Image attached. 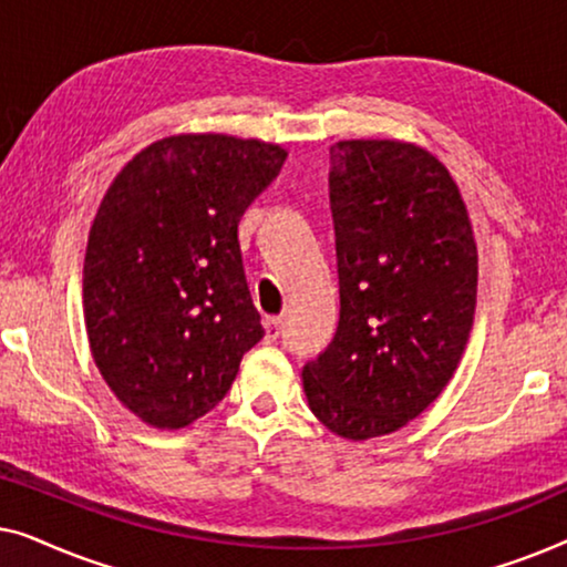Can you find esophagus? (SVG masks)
Returning <instances> with one entry per match:
<instances>
[{
    "instance_id": "esophagus-1",
    "label": "esophagus",
    "mask_w": 567,
    "mask_h": 567,
    "mask_svg": "<svg viewBox=\"0 0 567 567\" xmlns=\"http://www.w3.org/2000/svg\"><path fill=\"white\" fill-rule=\"evenodd\" d=\"M262 328H266V340H276L284 332V320L281 317H268Z\"/></svg>"
}]
</instances>
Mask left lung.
<instances>
[{
    "label": "left lung",
    "mask_w": 567,
    "mask_h": 567,
    "mask_svg": "<svg viewBox=\"0 0 567 567\" xmlns=\"http://www.w3.org/2000/svg\"><path fill=\"white\" fill-rule=\"evenodd\" d=\"M340 320L301 369L309 410L348 441L400 431L444 392L467 346L477 245L449 169L417 144L330 146Z\"/></svg>",
    "instance_id": "obj_1"
}]
</instances>
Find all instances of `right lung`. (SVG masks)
<instances>
[{
  "label": "right lung",
  "mask_w": 567,
  "mask_h": 567,
  "mask_svg": "<svg viewBox=\"0 0 567 567\" xmlns=\"http://www.w3.org/2000/svg\"><path fill=\"white\" fill-rule=\"evenodd\" d=\"M286 150L227 134L165 136L100 200L84 255V324L115 398L177 431L229 392L262 338L237 227Z\"/></svg>",
  "instance_id": "right-lung-1"
}]
</instances>
